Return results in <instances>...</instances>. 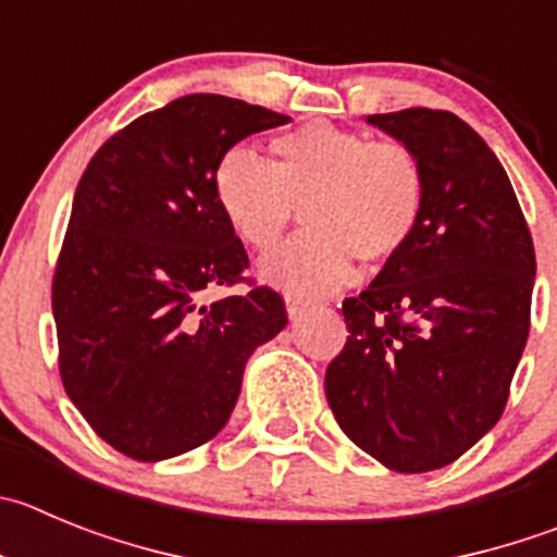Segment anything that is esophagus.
<instances>
[{"instance_id": "1", "label": "esophagus", "mask_w": 557, "mask_h": 557, "mask_svg": "<svg viewBox=\"0 0 557 557\" xmlns=\"http://www.w3.org/2000/svg\"><path fill=\"white\" fill-rule=\"evenodd\" d=\"M285 310H288L290 319H302L310 310V305L302 302V299H296V296H288V299H285Z\"/></svg>"}]
</instances>
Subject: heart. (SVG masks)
I'll return each instance as SVG.
<instances>
[{"label":"heart","mask_w":557,"mask_h":557,"mask_svg":"<svg viewBox=\"0 0 557 557\" xmlns=\"http://www.w3.org/2000/svg\"><path fill=\"white\" fill-rule=\"evenodd\" d=\"M274 164L231 148L214 170L222 216L255 252H269L302 211L308 231L261 263L290 296L315 299L349 283L355 258L384 267L409 247L425 208L418 156L398 143L310 123L272 139Z\"/></svg>","instance_id":"obj_1"}]
</instances>
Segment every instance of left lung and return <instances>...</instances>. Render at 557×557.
<instances>
[{
  "label": "left lung",
  "mask_w": 557,
  "mask_h": 557,
  "mask_svg": "<svg viewBox=\"0 0 557 557\" xmlns=\"http://www.w3.org/2000/svg\"><path fill=\"white\" fill-rule=\"evenodd\" d=\"M418 156V233L343 302L326 401L343 434L396 472L450 465L500 420L530 332L536 252L506 170L443 109L371 114Z\"/></svg>",
  "instance_id": "obj_1"
}]
</instances>
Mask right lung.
Wrapping results in <instances>:
<instances>
[{"label": "right lung", "mask_w": 557, "mask_h": 557, "mask_svg": "<svg viewBox=\"0 0 557 557\" xmlns=\"http://www.w3.org/2000/svg\"><path fill=\"white\" fill-rule=\"evenodd\" d=\"M288 121L195 92L112 134L82 173L51 283L60 376L90 429L132 459H170L220 434L249 355L288 324L269 285L201 302L220 284H252L216 206V164Z\"/></svg>", "instance_id": "add662e5"}]
</instances>
